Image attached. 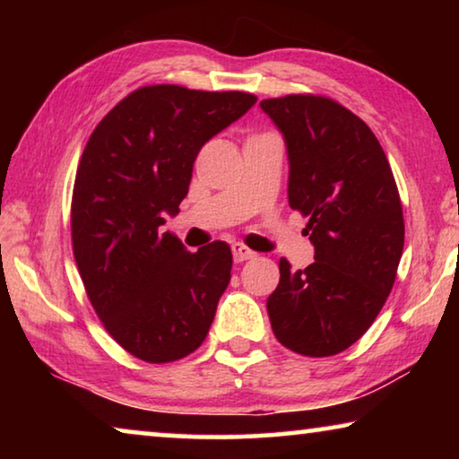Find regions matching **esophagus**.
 <instances>
[{
	"label": "esophagus",
	"instance_id": "obj_1",
	"mask_svg": "<svg viewBox=\"0 0 459 459\" xmlns=\"http://www.w3.org/2000/svg\"><path fill=\"white\" fill-rule=\"evenodd\" d=\"M232 257H235L237 263H243V261L257 257V253L251 251V248L245 247L243 243H235V245H232Z\"/></svg>",
	"mask_w": 459,
	"mask_h": 459
}]
</instances>
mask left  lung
Here are the masks:
<instances>
[{"instance_id":"1","label":"left lung","mask_w":459,"mask_h":459,"mask_svg":"<svg viewBox=\"0 0 459 459\" xmlns=\"http://www.w3.org/2000/svg\"><path fill=\"white\" fill-rule=\"evenodd\" d=\"M283 134L287 196L307 216L314 263L279 261L267 312L275 338L304 356L352 346L383 309L405 243L397 182L370 127L336 100L287 95L261 100Z\"/></svg>"}]
</instances>
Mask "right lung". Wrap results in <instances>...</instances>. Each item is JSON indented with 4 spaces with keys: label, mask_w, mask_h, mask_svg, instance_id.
I'll return each mask as SVG.
<instances>
[{
    "label": "right lung",
    "mask_w": 459,
    "mask_h": 459,
    "mask_svg": "<svg viewBox=\"0 0 459 459\" xmlns=\"http://www.w3.org/2000/svg\"><path fill=\"white\" fill-rule=\"evenodd\" d=\"M255 103L251 92L152 84L119 100L84 147L71 208L76 267L105 330L139 360H180L211 328L230 247L190 253L160 227L180 212L200 147Z\"/></svg>",
    "instance_id": "1"
}]
</instances>
